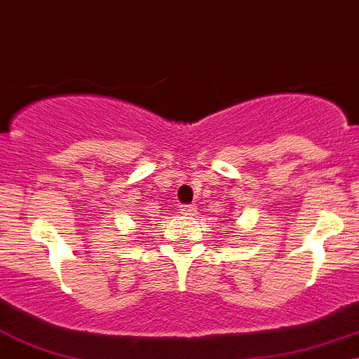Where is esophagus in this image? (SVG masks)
I'll use <instances>...</instances> for the list:
<instances>
[{
  "mask_svg": "<svg viewBox=\"0 0 359 359\" xmlns=\"http://www.w3.org/2000/svg\"><path fill=\"white\" fill-rule=\"evenodd\" d=\"M179 211L186 216H193L196 212V205H193V203H189V205H180Z\"/></svg>",
  "mask_w": 359,
  "mask_h": 359,
  "instance_id": "esophagus-1",
  "label": "esophagus"
}]
</instances>
